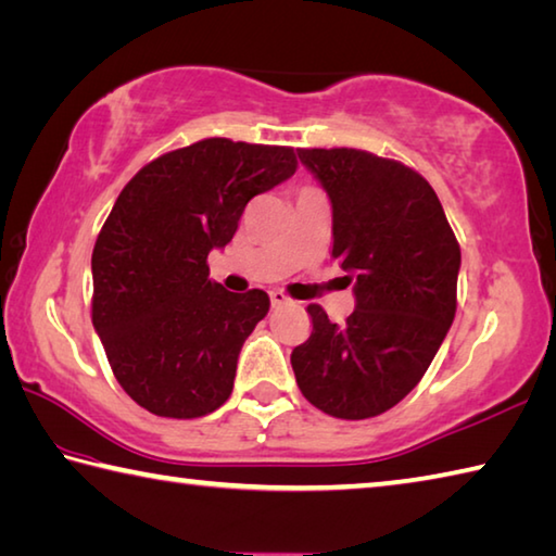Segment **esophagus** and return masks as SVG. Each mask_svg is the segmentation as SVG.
Segmentation results:
<instances>
[{"mask_svg": "<svg viewBox=\"0 0 556 556\" xmlns=\"http://www.w3.org/2000/svg\"><path fill=\"white\" fill-rule=\"evenodd\" d=\"M268 298H270V305H274V307L288 305V295H286V292H282V290H270Z\"/></svg>", "mask_w": 556, "mask_h": 556, "instance_id": "obj_1", "label": "esophagus"}]
</instances>
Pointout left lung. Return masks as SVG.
<instances>
[{
    "mask_svg": "<svg viewBox=\"0 0 556 556\" xmlns=\"http://www.w3.org/2000/svg\"><path fill=\"white\" fill-rule=\"evenodd\" d=\"M298 156L331 201V256L355 309L333 324L309 305L312 333L290 363L309 404L361 421L400 404L435 358L457 309L459 244L431 184L402 162L351 148Z\"/></svg>",
    "mask_w": 556,
    "mask_h": 556,
    "instance_id": "1",
    "label": "left lung"
}]
</instances>
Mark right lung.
Returning <instances> with one entry per match:
<instances>
[{"mask_svg": "<svg viewBox=\"0 0 556 556\" xmlns=\"http://www.w3.org/2000/svg\"><path fill=\"white\" fill-rule=\"evenodd\" d=\"M295 169L292 148L207 138L125 184L93 244L91 321L115 380L150 414L198 418L232 394L270 300L211 280L207 254L232 242L251 198Z\"/></svg>", "mask_w": 556, "mask_h": 556, "instance_id": "right-lung-1", "label": "right lung"}]
</instances>
